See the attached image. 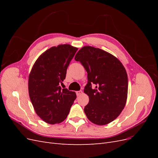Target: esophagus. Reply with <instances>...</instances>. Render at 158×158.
I'll use <instances>...</instances> for the list:
<instances>
[{"label": "esophagus", "instance_id": "1", "mask_svg": "<svg viewBox=\"0 0 158 158\" xmlns=\"http://www.w3.org/2000/svg\"><path fill=\"white\" fill-rule=\"evenodd\" d=\"M76 95H77V96H80V95H82L83 94L82 91V90H80V91H77V92H76Z\"/></svg>", "mask_w": 158, "mask_h": 158}]
</instances>
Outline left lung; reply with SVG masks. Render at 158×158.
Masks as SVG:
<instances>
[{
	"label": "left lung",
	"mask_w": 158,
	"mask_h": 158,
	"mask_svg": "<svg viewBox=\"0 0 158 158\" xmlns=\"http://www.w3.org/2000/svg\"><path fill=\"white\" fill-rule=\"evenodd\" d=\"M74 59L88 73V81L84 89L89 96V103L84 109L88 118L98 125L112 122L127 102L128 76L125 67L115 56L91 46L80 49Z\"/></svg>",
	"instance_id": "obj_1"
}]
</instances>
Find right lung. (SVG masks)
Wrapping results in <instances>:
<instances>
[{
    "mask_svg": "<svg viewBox=\"0 0 158 158\" xmlns=\"http://www.w3.org/2000/svg\"><path fill=\"white\" fill-rule=\"evenodd\" d=\"M77 50L68 44L52 47L33 66L28 80L30 98L37 114L47 123L65 120L76 98L74 92L62 89L60 85Z\"/></svg>",
    "mask_w": 158,
    "mask_h": 158,
    "instance_id": "right-lung-1",
    "label": "right lung"
}]
</instances>
